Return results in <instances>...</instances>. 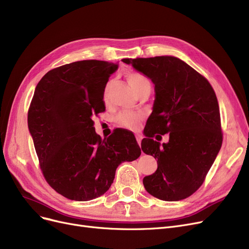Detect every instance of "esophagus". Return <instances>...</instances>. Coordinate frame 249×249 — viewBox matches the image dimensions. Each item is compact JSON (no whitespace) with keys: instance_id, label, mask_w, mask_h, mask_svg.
Returning a JSON list of instances; mask_svg holds the SVG:
<instances>
[{"instance_id":"34e87169","label":"esophagus","mask_w":249,"mask_h":249,"mask_svg":"<svg viewBox=\"0 0 249 249\" xmlns=\"http://www.w3.org/2000/svg\"><path fill=\"white\" fill-rule=\"evenodd\" d=\"M135 137H136V141H137V142H139V144L141 145V143H142V136L141 134H136V135H135Z\"/></svg>"}]
</instances>
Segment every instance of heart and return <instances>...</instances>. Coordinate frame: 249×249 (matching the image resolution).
Here are the masks:
<instances>
[{"mask_svg": "<svg viewBox=\"0 0 249 249\" xmlns=\"http://www.w3.org/2000/svg\"><path fill=\"white\" fill-rule=\"evenodd\" d=\"M126 79L129 83L130 86L133 88V90L136 92L137 94H142V92L145 90L151 89V83L149 79L145 76H143L141 72H129L126 75ZM110 88H112V82H108L106 85L104 89V100L107 101ZM143 120L142 115L137 114V113H130V112H126V113H121L118 115L116 118V121L118 125L121 127L127 128V129H132L135 130L140 127L142 121Z\"/></svg>", "mask_w": 249, "mask_h": 249, "instance_id": "b5f03b06", "label": "heart"}]
</instances>
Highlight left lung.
I'll use <instances>...</instances> for the list:
<instances>
[{"label":"left lung","mask_w":249,"mask_h":249,"mask_svg":"<svg viewBox=\"0 0 249 249\" xmlns=\"http://www.w3.org/2000/svg\"><path fill=\"white\" fill-rule=\"evenodd\" d=\"M123 62L131 63L155 84L154 110L144 127L142 150L158 160V168L143 178V186L160 200L186 199L204 182L223 143L215 92L204 76L177 57ZM166 133L167 144L160 146L152 140Z\"/></svg>","instance_id":"8db88e82"}]
</instances>
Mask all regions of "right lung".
Listing matches in <instances>:
<instances>
[{"label":"right lung","instance_id":"obj_1","mask_svg":"<svg viewBox=\"0 0 249 249\" xmlns=\"http://www.w3.org/2000/svg\"><path fill=\"white\" fill-rule=\"evenodd\" d=\"M118 66L81 60L49 71L31 101L27 122L40 168L49 186L70 200L89 201L109 189L116 169L142 152L134 135L96 134L92 116L106 110L104 89Z\"/></svg>","mask_w":249,"mask_h":249}]
</instances>
